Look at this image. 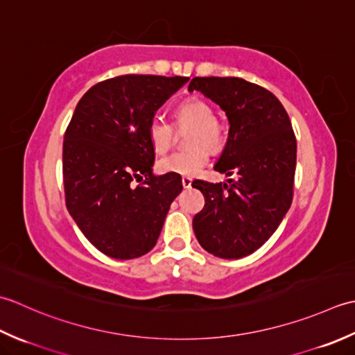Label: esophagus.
I'll use <instances>...</instances> for the list:
<instances>
[{"label":"esophagus","instance_id":"1","mask_svg":"<svg viewBox=\"0 0 355 355\" xmlns=\"http://www.w3.org/2000/svg\"><path fill=\"white\" fill-rule=\"evenodd\" d=\"M191 178H188V176H184L182 178V185H184V188H190L191 187Z\"/></svg>","mask_w":355,"mask_h":355}]
</instances>
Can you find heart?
I'll return each instance as SVG.
<instances>
[{
  "label": "heart",
  "mask_w": 355,
  "mask_h": 355,
  "mask_svg": "<svg viewBox=\"0 0 355 355\" xmlns=\"http://www.w3.org/2000/svg\"><path fill=\"white\" fill-rule=\"evenodd\" d=\"M175 125L178 128L191 127L188 133V146H194L184 151H178L159 162V170L179 176H194L208 162V149L218 151L227 139V125L214 116L213 107L199 98L187 99L180 103L175 112ZM150 146L157 155H164L171 148L175 141V127L161 118H153L148 124Z\"/></svg>",
  "instance_id": "obj_1"
}]
</instances>
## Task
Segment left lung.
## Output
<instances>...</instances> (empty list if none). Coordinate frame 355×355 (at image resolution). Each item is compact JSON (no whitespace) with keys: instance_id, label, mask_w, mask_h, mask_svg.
Returning a JSON list of instances; mask_svg holds the SVG:
<instances>
[{"instance_id":"obj_1","label":"left lung","mask_w":355,"mask_h":355,"mask_svg":"<svg viewBox=\"0 0 355 355\" xmlns=\"http://www.w3.org/2000/svg\"><path fill=\"white\" fill-rule=\"evenodd\" d=\"M198 90L227 113L230 132L216 171L227 184L193 180L205 207L193 219L202 248L222 259L254 252L280 225L293 202L297 142L285 107L270 90L242 78H193Z\"/></svg>"}]
</instances>
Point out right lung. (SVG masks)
<instances>
[{
  "label": "right lung",
  "mask_w": 355,
  "mask_h": 355,
  "mask_svg": "<svg viewBox=\"0 0 355 355\" xmlns=\"http://www.w3.org/2000/svg\"><path fill=\"white\" fill-rule=\"evenodd\" d=\"M187 81L122 75L93 85L75 108L62 146L66 205L83 234L108 257L147 254L182 191L179 175H153L148 124Z\"/></svg>",
  "instance_id": "right-lung-1"
}]
</instances>
